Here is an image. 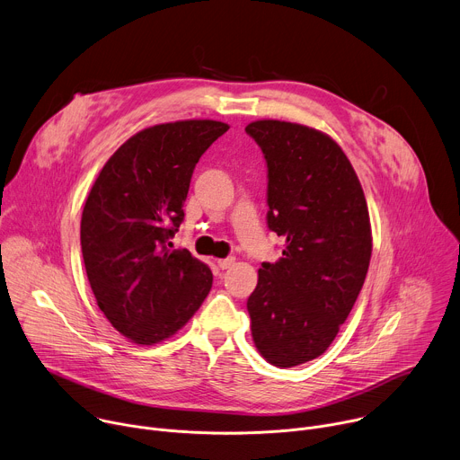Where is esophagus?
<instances>
[{"instance_id": "obj_1", "label": "esophagus", "mask_w": 460, "mask_h": 460, "mask_svg": "<svg viewBox=\"0 0 460 460\" xmlns=\"http://www.w3.org/2000/svg\"><path fill=\"white\" fill-rule=\"evenodd\" d=\"M220 270H229L233 264H234V258H222L217 261Z\"/></svg>"}]
</instances>
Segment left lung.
<instances>
[{
    "label": "left lung",
    "mask_w": 460,
    "mask_h": 460,
    "mask_svg": "<svg viewBox=\"0 0 460 460\" xmlns=\"http://www.w3.org/2000/svg\"><path fill=\"white\" fill-rule=\"evenodd\" d=\"M268 164V227L286 240L247 298L256 349L277 367L320 357L364 286L371 226L362 185L335 140L305 125L245 127Z\"/></svg>",
    "instance_id": "1"
}]
</instances>
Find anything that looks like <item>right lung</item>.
<instances>
[{
    "label": "right lung",
    "mask_w": 460,
    "mask_h": 460,
    "mask_svg": "<svg viewBox=\"0 0 460 460\" xmlns=\"http://www.w3.org/2000/svg\"><path fill=\"white\" fill-rule=\"evenodd\" d=\"M227 128L215 119L144 128L107 160L87 196V279L114 330L137 344L174 335L211 291V270L169 240L183 222L196 164Z\"/></svg>",
    "instance_id": "obj_1"
}]
</instances>
